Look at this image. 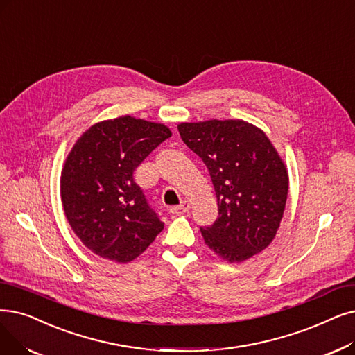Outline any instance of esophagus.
<instances>
[{"mask_svg": "<svg viewBox=\"0 0 355 355\" xmlns=\"http://www.w3.org/2000/svg\"><path fill=\"white\" fill-rule=\"evenodd\" d=\"M189 209H190L189 202H181V205H180V206H174V207L169 209V214H173V216H180V214L187 213V211H189Z\"/></svg>", "mask_w": 355, "mask_h": 355, "instance_id": "esophagus-1", "label": "esophagus"}]
</instances>
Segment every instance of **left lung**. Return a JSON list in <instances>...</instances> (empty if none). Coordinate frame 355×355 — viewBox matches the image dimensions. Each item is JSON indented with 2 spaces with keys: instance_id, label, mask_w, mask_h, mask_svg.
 I'll list each match as a JSON object with an SVG mask.
<instances>
[{
  "instance_id": "1",
  "label": "left lung",
  "mask_w": 355,
  "mask_h": 355,
  "mask_svg": "<svg viewBox=\"0 0 355 355\" xmlns=\"http://www.w3.org/2000/svg\"><path fill=\"white\" fill-rule=\"evenodd\" d=\"M178 132L207 166L218 198V219L200 227L206 245L229 263L266 250L288 191L286 165L267 135L243 120L181 123Z\"/></svg>"
}]
</instances>
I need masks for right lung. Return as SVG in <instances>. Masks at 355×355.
<instances>
[{"label": "right lung", "instance_id": "1", "mask_svg": "<svg viewBox=\"0 0 355 355\" xmlns=\"http://www.w3.org/2000/svg\"><path fill=\"white\" fill-rule=\"evenodd\" d=\"M168 137L171 130L161 123L123 116L96 123L76 141L60 196L72 230L91 252L129 263L164 229L133 173Z\"/></svg>", "mask_w": 355, "mask_h": 355}]
</instances>
